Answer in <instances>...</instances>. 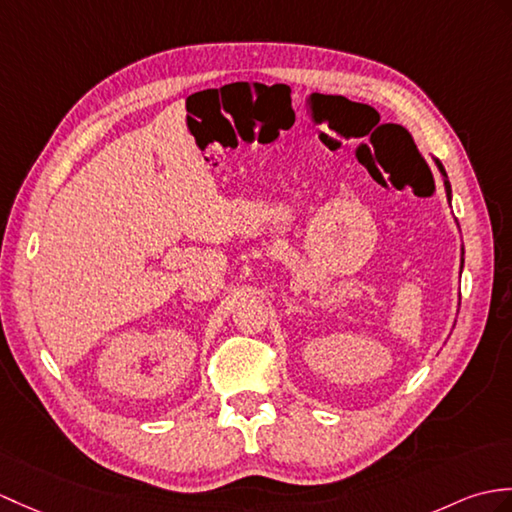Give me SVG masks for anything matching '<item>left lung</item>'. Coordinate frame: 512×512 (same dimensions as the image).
Masks as SVG:
<instances>
[{
	"instance_id": "8db88e82",
	"label": "left lung",
	"mask_w": 512,
	"mask_h": 512,
	"mask_svg": "<svg viewBox=\"0 0 512 512\" xmlns=\"http://www.w3.org/2000/svg\"><path fill=\"white\" fill-rule=\"evenodd\" d=\"M434 163H436V168H438V172H441V176H443V183H445V192H447V200L451 202V185H449V178H447V172H445V168H443V163L438 161V159H434ZM465 255V253H462ZM460 264H465V259L460 261ZM460 270H462V266H460Z\"/></svg>"
}]
</instances>
